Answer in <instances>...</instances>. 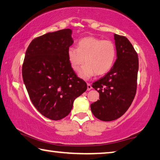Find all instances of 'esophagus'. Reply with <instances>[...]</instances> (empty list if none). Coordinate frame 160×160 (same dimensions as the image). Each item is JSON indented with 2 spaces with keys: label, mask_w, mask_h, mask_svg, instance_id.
<instances>
[{
  "label": "esophagus",
  "mask_w": 160,
  "mask_h": 160,
  "mask_svg": "<svg viewBox=\"0 0 160 160\" xmlns=\"http://www.w3.org/2000/svg\"><path fill=\"white\" fill-rule=\"evenodd\" d=\"M87 86H88V88H87L88 90H90L92 88V85H91V84H90V83H87Z\"/></svg>",
  "instance_id": "obj_1"
}]
</instances>
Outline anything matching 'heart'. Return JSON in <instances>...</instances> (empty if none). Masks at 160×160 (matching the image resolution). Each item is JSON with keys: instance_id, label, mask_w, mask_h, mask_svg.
<instances>
[{"instance_id": "1", "label": "heart", "mask_w": 160, "mask_h": 160, "mask_svg": "<svg viewBox=\"0 0 160 160\" xmlns=\"http://www.w3.org/2000/svg\"><path fill=\"white\" fill-rule=\"evenodd\" d=\"M117 50L115 43L109 40H103L95 37H86L78 43V48L70 47L68 57L71 68L78 72L82 68L80 77L88 80L96 74L103 75L108 72L115 63Z\"/></svg>"}]
</instances>
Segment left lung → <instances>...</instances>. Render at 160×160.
Segmentation results:
<instances>
[{
  "mask_svg": "<svg viewBox=\"0 0 160 160\" xmlns=\"http://www.w3.org/2000/svg\"><path fill=\"white\" fill-rule=\"evenodd\" d=\"M117 60L104 77L92 83L100 94V100L91 104V111L102 121L120 118L135 98L139 68L138 55L125 36L115 34Z\"/></svg>",
  "mask_w": 160,
  "mask_h": 160,
  "instance_id": "left-lung-1",
  "label": "left lung"
}]
</instances>
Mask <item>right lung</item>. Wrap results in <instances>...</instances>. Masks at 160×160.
I'll list each match as a JSON object with an SVG mask.
<instances>
[{
  "label": "right lung",
  "mask_w": 160,
  "mask_h": 160,
  "mask_svg": "<svg viewBox=\"0 0 160 160\" xmlns=\"http://www.w3.org/2000/svg\"><path fill=\"white\" fill-rule=\"evenodd\" d=\"M72 30L63 29L32 40L25 52L22 74L35 108L45 118L66 117L87 84L71 68L68 50L73 43Z\"/></svg>",
  "instance_id": "1"
}]
</instances>
